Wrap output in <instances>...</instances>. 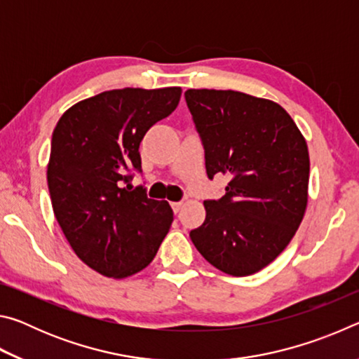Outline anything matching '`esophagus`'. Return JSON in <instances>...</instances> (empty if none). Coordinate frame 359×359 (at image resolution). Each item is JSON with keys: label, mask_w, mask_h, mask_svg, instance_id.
I'll return each instance as SVG.
<instances>
[{"label": "esophagus", "mask_w": 359, "mask_h": 359, "mask_svg": "<svg viewBox=\"0 0 359 359\" xmlns=\"http://www.w3.org/2000/svg\"><path fill=\"white\" fill-rule=\"evenodd\" d=\"M171 208L174 210V214H179L182 209V203H171Z\"/></svg>", "instance_id": "obj_1"}]
</instances>
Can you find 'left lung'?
Returning <instances> with one entry per match:
<instances>
[{
	"mask_svg": "<svg viewBox=\"0 0 359 359\" xmlns=\"http://www.w3.org/2000/svg\"><path fill=\"white\" fill-rule=\"evenodd\" d=\"M209 179L228 174L220 199L204 201L190 231L198 252L224 274L244 277L272 263L293 239L307 208L306 139L277 102L234 90H187Z\"/></svg>",
	"mask_w": 359,
	"mask_h": 359,
	"instance_id": "1",
	"label": "left lung"
}]
</instances>
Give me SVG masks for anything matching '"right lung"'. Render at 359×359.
Instances as JSON below:
<instances>
[{"mask_svg": "<svg viewBox=\"0 0 359 359\" xmlns=\"http://www.w3.org/2000/svg\"><path fill=\"white\" fill-rule=\"evenodd\" d=\"M180 95V87L109 90L69 107L53 130V214L74 253L102 276L142 271L171 228V205L147 198L144 187L133 190L130 172L142 171L139 144Z\"/></svg>", "mask_w": 359, "mask_h": 359, "instance_id": "obj_1", "label": "right lung"}]
</instances>
